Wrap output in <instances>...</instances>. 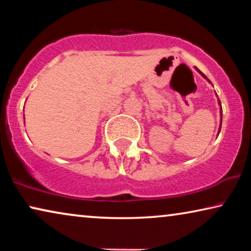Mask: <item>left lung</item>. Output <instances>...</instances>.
Segmentation results:
<instances>
[{"mask_svg":"<svg viewBox=\"0 0 251 251\" xmlns=\"http://www.w3.org/2000/svg\"><path fill=\"white\" fill-rule=\"evenodd\" d=\"M199 72H200V71H199ZM200 73H201V72H200ZM201 74H202V73H201ZM202 75H203V74H202ZM203 76L205 77V75H203ZM205 78H207V77H205ZM219 102H221V101H219ZM221 126H222V125H221Z\"/></svg>","mask_w":251,"mask_h":251,"instance_id":"obj_1","label":"left lung"}]
</instances>
